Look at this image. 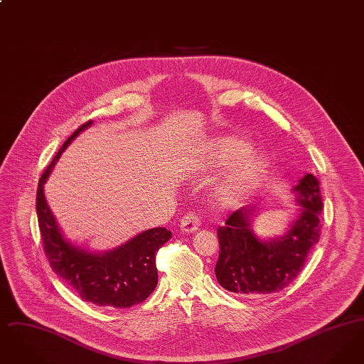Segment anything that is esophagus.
Segmentation results:
<instances>
[{"mask_svg": "<svg viewBox=\"0 0 364 364\" xmlns=\"http://www.w3.org/2000/svg\"><path fill=\"white\" fill-rule=\"evenodd\" d=\"M199 225H200V218H199V215H198L196 213H193V211L187 213V214L181 218V221H180V229H181L183 232H186V233L195 232V230L199 228Z\"/></svg>", "mask_w": 364, "mask_h": 364, "instance_id": "34e87169", "label": "esophagus"}]
</instances>
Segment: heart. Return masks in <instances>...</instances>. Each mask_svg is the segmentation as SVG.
<instances>
[{"instance_id":"1","label":"heart","mask_w":364,"mask_h":364,"mask_svg":"<svg viewBox=\"0 0 364 364\" xmlns=\"http://www.w3.org/2000/svg\"><path fill=\"white\" fill-rule=\"evenodd\" d=\"M215 150V159L221 165L240 159L223 181L221 193L226 199H240L257 188L267 165L263 156H243L251 151V144L247 140L237 136H224L217 141Z\"/></svg>"}]
</instances>
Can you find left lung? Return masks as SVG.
Listing matches in <instances>:
<instances>
[{
  "mask_svg": "<svg viewBox=\"0 0 364 364\" xmlns=\"http://www.w3.org/2000/svg\"><path fill=\"white\" fill-rule=\"evenodd\" d=\"M301 206L287 235L259 240L251 229L254 208H242L217 229L220 257L215 276L223 288L240 294H266L287 288L299 273L312 247L319 242L322 196L319 181L311 173L294 188Z\"/></svg>",
  "mask_w": 364,
  "mask_h": 364,
  "instance_id": "8db88e82",
  "label": "left lung"
}]
</instances>
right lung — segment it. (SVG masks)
Segmentation results:
<instances>
[{"label": "right lung", "mask_w": 364, "mask_h": 364, "mask_svg": "<svg viewBox=\"0 0 364 364\" xmlns=\"http://www.w3.org/2000/svg\"><path fill=\"white\" fill-rule=\"evenodd\" d=\"M91 124V120L82 124L65 140L41 176L36 191L38 225L46 258L58 277L86 301L105 309H128L144 301L156 289V252L172 237L171 230L153 228L113 251L92 254L65 240L43 192V184L63 151Z\"/></svg>", "instance_id": "right-lung-1"}]
</instances>
